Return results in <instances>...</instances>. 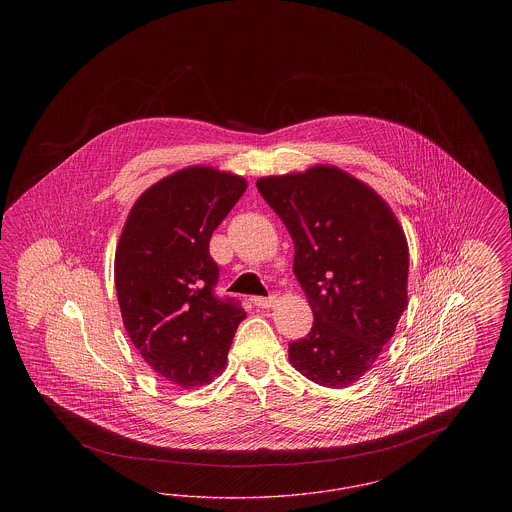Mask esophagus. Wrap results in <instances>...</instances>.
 <instances>
[{
	"label": "esophagus",
	"instance_id": "1",
	"mask_svg": "<svg viewBox=\"0 0 512 512\" xmlns=\"http://www.w3.org/2000/svg\"><path fill=\"white\" fill-rule=\"evenodd\" d=\"M276 295H270V297H253V303L257 305V307H261V309H270V307H274L276 305Z\"/></svg>",
	"mask_w": 512,
	"mask_h": 512
}]
</instances>
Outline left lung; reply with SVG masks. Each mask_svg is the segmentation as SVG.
I'll return each instance as SVG.
<instances>
[{
  "mask_svg": "<svg viewBox=\"0 0 512 512\" xmlns=\"http://www.w3.org/2000/svg\"><path fill=\"white\" fill-rule=\"evenodd\" d=\"M257 190L292 236L293 272L315 315L290 343V363L315 384L347 388L376 363L409 303L405 232L382 195L332 165L263 176Z\"/></svg>",
  "mask_w": 512,
  "mask_h": 512,
  "instance_id": "left-lung-1",
  "label": "left lung"
}]
</instances>
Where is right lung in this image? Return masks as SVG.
<instances>
[{"label":"right lung","instance_id":"1","mask_svg":"<svg viewBox=\"0 0 512 512\" xmlns=\"http://www.w3.org/2000/svg\"><path fill=\"white\" fill-rule=\"evenodd\" d=\"M247 188L242 176L186 167L149 186L132 205L115 251L124 328L147 365L174 386L209 384L226 365L245 318L213 288L209 242Z\"/></svg>","mask_w":512,"mask_h":512}]
</instances>
